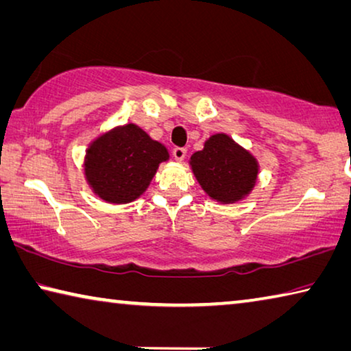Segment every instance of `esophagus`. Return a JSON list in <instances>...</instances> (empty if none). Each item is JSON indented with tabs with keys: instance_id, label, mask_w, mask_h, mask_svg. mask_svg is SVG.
I'll return each instance as SVG.
<instances>
[{
	"instance_id": "obj_1",
	"label": "esophagus",
	"mask_w": 351,
	"mask_h": 351,
	"mask_svg": "<svg viewBox=\"0 0 351 351\" xmlns=\"http://www.w3.org/2000/svg\"><path fill=\"white\" fill-rule=\"evenodd\" d=\"M171 154H173L175 160H178V162H181V160L186 158V148L176 147V148H173V152H171Z\"/></svg>"
}]
</instances>
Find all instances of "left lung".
Masks as SVG:
<instances>
[{
    "label": "left lung",
    "instance_id": "8db88e82",
    "mask_svg": "<svg viewBox=\"0 0 351 351\" xmlns=\"http://www.w3.org/2000/svg\"><path fill=\"white\" fill-rule=\"evenodd\" d=\"M191 167L209 198L223 204L245 198L259 173L254 156L223 132L210 136L202 152L192 154Z\"/></svg>",
    "mask_w": 351,
    "mask_h": 351
}]
</instances>
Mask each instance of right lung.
<instances>
[{
	"mask_svg": "<svg viewBox=\"0 0 351 351\" xmlns=\"http://www.w3.org/2000/svg\"><path fill=\"white\" fill-rule=\"evenodd\" d=\"M169 158L162 143L153 141L137 125L117 126L88 145L86 180L104 202L131 203L147 191L159 164Z\"/></svg>",
	"mask_w": 351,
	"mask_h": 351,
	"instance_id": "1",
	"label": "right lung"
}]
</instances>
